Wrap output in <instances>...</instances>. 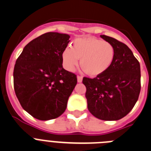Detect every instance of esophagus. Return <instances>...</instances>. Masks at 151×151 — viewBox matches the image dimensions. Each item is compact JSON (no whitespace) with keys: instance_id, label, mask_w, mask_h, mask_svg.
I'll return each instance as SVG.
<instances>
[{"instance_id":"34e87169","label":"esophagus","mask_w":151,"mask_h":151,"mask_svg":"<svg viewBox=\"0 0 151 151\" xmlns=\"http://www.w3.org/2000/svg\"><path fill=\"white\" fill-rule=\"evenodd\" d=\"M77 81H78V83H81V81H82V77L78 76H77Z\"/></svg>"}]
</instances>
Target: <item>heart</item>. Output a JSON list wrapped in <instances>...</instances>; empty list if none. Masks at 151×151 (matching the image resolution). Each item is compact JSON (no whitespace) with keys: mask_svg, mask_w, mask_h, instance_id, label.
<instances>
[{"mask_svg":"<svg viewBox=\"0 0 151 151\" xmlns=\"http://www.w3.org/2000/svg\"><path fill=\"white\" fill-rule=\"evenodd\" d=\"M115 51L110 42L94 37L76 39L71 47H66L61 55L65 69L73 71L78 65L91 76L107 71L112 64Z\"/></svg>","mask_w":151,"mask_h":151,"instance_id":"obj_1","label":"heart"}]
</instances>
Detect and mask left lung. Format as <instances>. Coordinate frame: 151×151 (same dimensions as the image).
<instances>
[{
  "instance_id": "8db88e82",
  "label": "left lung",
  "mask_w": 151,
  "mask_h": 151,
  "mask_svg": "<svg viewBox=\"0 0 151 151\" xmlns=\"http://www.w3.org/2000/svg\"><path fill=\"white\" fill-rule=\"evenodd\" d=\"M100 37L114 46L115 55L107 71L93 78H83L88 109L96 118L117 121L132 110L139 99L140 64L127 45L108 36Z\"/></svg>"
}]
</instances>
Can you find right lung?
<instances>
[{"label":"right lung","mask_w":151,"mask_h":151,"mask_svg":"<svg viewBox=\"0 0 151 151\" xmlns=\"http://www.w3.org/2000/svg\"><path fill=\"white\" fill-rule=\"evenodd\" d=\"M70 36L48 32L24 46L15 64L13 83L22 107L40 121L58 117L77 84L76 76L63 68L61 55Z\"/></svg>","instance_id":"add662e5"}]
</instances>
